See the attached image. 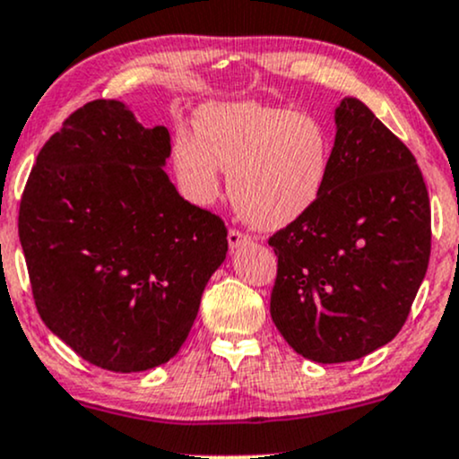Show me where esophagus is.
<instances>
[{
	"mask_svg": "<svg viewBox=\"0 0 459 459\" xmlns=\"http://www.w3.org/2000/svg\"><path fill=\"white\" fill-rule=\"evenodd\" d=\"M228 242H230V249L236 251V249H238V247L247 245V242H249V236L242 234V231H238V230H230L228 231Z\"/></svg>",
	"mask_w": 459,
	"mask_h": 459,
	"instance_id": "obj_1",
	"label": "esophagus"
}]
</instances>
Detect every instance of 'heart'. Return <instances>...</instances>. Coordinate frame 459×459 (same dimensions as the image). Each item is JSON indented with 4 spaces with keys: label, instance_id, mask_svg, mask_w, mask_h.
<instances>
[{
    "label": "heart",
    "instance_id": "obj_1",
    "mask_svg": "<svg viewBox=\"0 0 459 459\" xmlns=\"http://www.w3.org/2000/svg\"><path fill=\"white\" fill-rule=\"evenodd\" d=\"M195 133L180 128L171 163L182 195L208 206L230 171V199L247 223L279 230L305 217L325 193L333 145L320 122L253 100L208 102Z\"/></svg>",
    "mask_w": 459,
    "mask_h": 459
}]
</instances>
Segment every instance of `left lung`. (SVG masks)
Masks as SVG:
<instances>
[{
    "label": "left lung",
    "mask_w": 459,
    "mask_h": 459,
    "mask_svg": "<svg viewBox=\"0 0 459 459\" xmlns=\"http://www.w3.org/2000/svg\"><path fill=\"white\" fill-rule=\"evenodd\" d=\"M331 176L305 217L271 236V316L316 363L357 360L406 322L432 247V212L411 150L359 99L335 109Z\"/></svg>",
    "instance_id": "8db88e82"
}]
</instances>
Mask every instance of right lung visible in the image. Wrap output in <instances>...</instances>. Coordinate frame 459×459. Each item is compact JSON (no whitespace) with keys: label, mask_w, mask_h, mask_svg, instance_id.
<instances>
[{"label":"right lung","mask_w":459,"mask_h":459,"mask_svg":"<svg viewBox=\"0 0 459 459\" xmlns=\"http://www.w3.org/2000/svg\"><path fill=\"white\" fill-rule=\"evenodd\" d=\"M165 126L91 100L42 145L19 210L36 309L96 368L131 374L174 359L228 255L217 214L169 176Z\"/></svg>","instance_id":"obj_1"}]
</instances>
